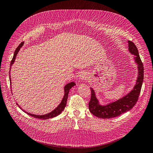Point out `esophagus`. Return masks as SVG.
<instances>
[{"instance_id":"obj_1","label":"esophagus","mask_w":153,"mask_h":153,"mask_svg":"<svg viewBox=\"0 0 153 153\" xmlns=\"http://www.w3.org/2000/svg\"><path fill=\"white\" fill-rule=\"evenodd\" d=\"M79 77L80 79L87 80L88 78V75L86 72H81L79 74Z\"/></svg>"}]
</instances>
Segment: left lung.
<instances>
[{
    "instance_id": "left-lung-1",
    "label": "left lung",
    "mask_w": 153,
    "mask_h": 153,
    "mask_svg": "<svg viewBox=\"0 0 153 153\" xmlns=\"http://www.w3.org/2000/svg\"><path fill=\"white\" fill-rule=\"evenodd\" d=\"M128 50L132 55H135L134 60L137 65L138 75L136 84L133 89L131 90L130 93L126 95H125L119 100L109 103L106 105H102L100 104L96 96L94 90L93 88H91V98L88 103L89 111L92 114L99 118L111 119L130 111L136 104L139 98L143 81V65L140 57L139 53H138L136 45L131 41H128Z\"/></svg>"
}]
</instances>
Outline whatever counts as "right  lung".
Instances as JSON below:
<instances>
[{
    "mask_svg": "<svg viewBox=\"0 0 153 153\" xmlns=\"http://www.w3.org/2000/svg\"><path fill=\"white\" fill-rule=\"evenodd\" d=\"M24 44V42H21V43L19 45L18 47H17L16 49L15 52H14V54H13V59L12 60L11 62H10V73H9V76H10V85H11V78H10V70H11L12 68V66L13 64L15 62V60L16 58V56L17 55V53H19L20 49L21 48V47ZM76 83L74 82H70L68 84H66L65 88H64V91H65V94H64V97L62 100L61 101V102L60 103L59 105L56 107L55 109H53L52 111H51L50 113H48L47 114H45V115H34L33 114V113H28L27 111H25L24 109H23L21 108L20 106L18 105V104L17 103V105H18L19 108H20V109H21L23 110V111L26 113L27 114L29 115L30 116H32L34 117V118H37V119H51V118H53V117H55L57 115H60L61 112L63 111L64 109H65L66 105V101H67V98H68V93H69V91L70 89L72 88V87H73L74 86H75Z\"/></svg>",
    "mask_w": 153,
    "mask_h": 153,
    "instance_id": "obj_1",
    "label": "right lung"
}]
</instances>
